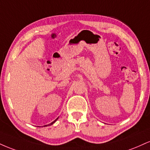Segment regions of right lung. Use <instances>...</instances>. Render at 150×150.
Returning a JSON list of instances; mask_svg holds the SVG:
<instances>
[{
	"mask_svg": "<svg viewBox=\"0 0 150 150\" xmlns=\"http://www.w3.org/2000/svg\"><path fill=\"white\" fill-rule=\"evenodd\" d=\"M58 119V118H56V120H54V121H53L52 122V123H50V124H49V125H44V126H46V125H52L53 124V123H55V122H56V120H57Z\"/></svg>",
	"mask_w": 150,
	"mask_h": 150,
	"instance_id": "add662e5",
	"label": "right lung"
}]
</instances>
